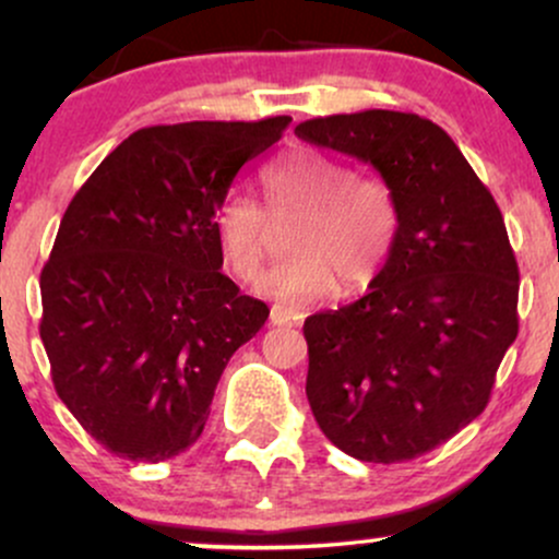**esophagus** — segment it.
I'll return each mask as SVG.
<instances>
[{"label": "esophagus", "mask_w": 559, "mask_h": 559, "mask_svg": "<svg viewBox=\"0 0 559 559\" xmlns=\"http://www.w3.org/2000/svg\"><path fill=\"white\" fill-rule=\"evenodd\" d=\"M301 318H305L301 312L284 310V307H273V310H271V323L273 325H299Z\"/></svg>", "instance_id": "esophagus-1"}]
</instances>
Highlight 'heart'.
Wrapping results in <instances>:
<instances>
[{"label": "heart", "instance_id": "b5f03b06", "mask_svg": "<svg viewBox=\"0 0 559 559\" xmlns=\"http://www.w3.org/2000/svg\"><path fill=\"white\" fill-rule=\"evenodd\" d=\"M271 215L288 221L292 258L275 265L262 292L288 305L331 294H360L381 275L396 236V202L378 178L355 176L338 157L297 150L265 173ZM247 191H230L215 213L223 258L239 278H254L271 252L273 221Z\"/></svg>", "mask_w": 559, "mask_h": 559}]
</instances>
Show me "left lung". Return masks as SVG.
<instances>
[{
    "instance_id": "left-lung-1",
    "label": "left lung",
    "mask_w": 559,
    "mask_h": 559,
    "mask_svg": "<svg viewBox=\"0 0 559 559\" xmlns=\"http://www.w3.org/2000/svg\"><path fill=\"white\" fill-rule=\"evenodd\" d=\"M294 133L373 165L400 217L370 292L305 320L312 415L349 457L415 460L484 413L518 336L521 275L502 213L420 115H331Z\"/></svg>"
}]
</instances>
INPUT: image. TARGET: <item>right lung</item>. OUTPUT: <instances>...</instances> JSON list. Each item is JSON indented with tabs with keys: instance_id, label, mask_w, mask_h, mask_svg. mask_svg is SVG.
Here are the masks:
<instances>
[{
	"instance_id": "right-lung-1",
	"label": "right lung",
	"mask_w": 559,
	"mask_h": 559,
	"mask_svg": "<svg viewBox=\"0 0 559 559\" xmlns=\"http://www.w3.org/2000/svg\"><path fill=\"white\" fill-rule=\"evenodd\" d=\"M288 123L141 128L68 204L38 333L57 396L107 452L133 463L186 452L228 360L271 316L221 273L215 213Z\"/></svg>"
}]
</instances>
